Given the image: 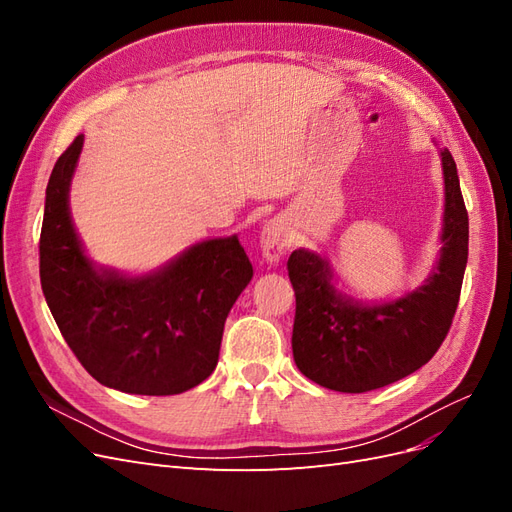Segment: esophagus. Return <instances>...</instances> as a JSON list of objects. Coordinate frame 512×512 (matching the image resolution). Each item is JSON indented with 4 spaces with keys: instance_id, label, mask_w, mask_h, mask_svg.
I'll list each match as a JSON object with an SVG mask.
<instances>
[{
    "instance_id": "1",
    "label": "esophagus",
    "mask_w": 512,
    "mask_h": 512,
    "mask_svg": "<svg viewBox=\"0 0 512 512\" xmlns=\"http://www.w3.org/2000/svg\"><path fill=\"white\" fill-rule=\"evenodd\" d=\"M288 247V226L282 218L269 220L260 230V252L267 262H280Z\"/></svg>"
}]
</instances>
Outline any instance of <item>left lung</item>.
I'll list each match as a JSON object with an SVG mask.
<instances>
[{
	"mask_svg": "<svg viewBox=\"0 0 512 512\" xmlns=\"http://www.w3.org/2000/svg\"><path fill=\"white\" fill-rule=\"evenodd\" d=\"M444 175L442 247L436 267L412 292L363 303L337 290L327 258L294 250L288 277L297 297L292 354L299 371L324 389L365 393L410 376L442 346L451 329L468 265V211L457 164L440 149Z\"/></svg>",
	"mask_w": 512,
	"mask_h": 512,
	"instance_id": "8db88e82",
	"label": "left lung"
}]
</instances>
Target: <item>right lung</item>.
<instances>
[{"mask_svg":"<svg viewBox=\"0 0 512 512\" xmlns=\"http://www.w3.org/2000/svg\"><path fill=\"white\" fill-rule=\"evenodd\" d=\"M83 134L46 185L40 282L76 359L100 384L132 395H177L213 374L224 322L254 269L237 235L190 245L162 267L126 275L85 254L70 215Z\"/></svg>","mask_w":512,"mask_h":512,"instance_id":"1","label":"right lung"}]
</instances>
